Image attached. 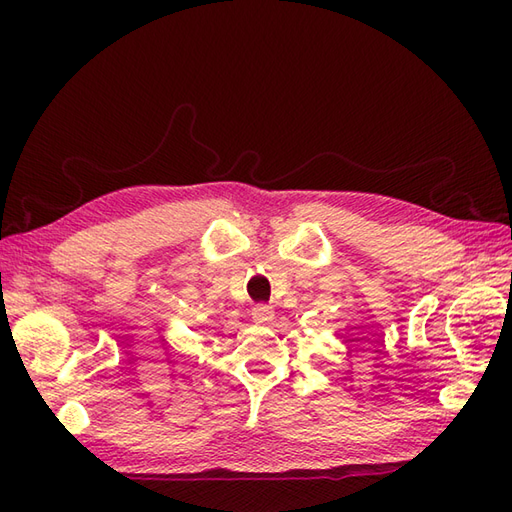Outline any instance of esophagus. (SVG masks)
I'll return each instance as SVG.
<instances>
[{
    "label": "esophagus",
    "instance_id": "34e87169",
    "mask_svg": "<svg viewBox=\"0 0 512 512\" xmlns=\"http://www.w3.org/2000/svg\"><path fill=\"white\" fill-rule=\"evenodd\" d=\"M252 318H254V322H258V324L271 322V320H273V307H271V305H256V307L252 309Z\"/></svg>",
    "mask_w": 512,
    "mask_h": 512
}]
</instances>
